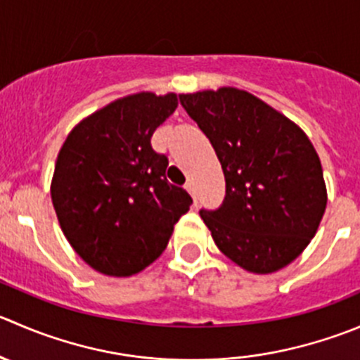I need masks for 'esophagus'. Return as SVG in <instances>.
<instances>
[{
    "label": "esophagus",
    "mask_w": 360,
    "mask_h": 360,
    "mask_svg": "<svg viewBox=\"0 0 360 360\" xmlns=\"http://www.w3.org/2000/svg\"><path fill=\"white\" fill-rule=\"evenodd\" d=\"M184 188H186V191H188V193L191 195V197H193L195 204H197V191H195V186H193V183H191V181H188V183L184 184Z\"/></svg>",
    "instance_id": "1"
}]
</instances>
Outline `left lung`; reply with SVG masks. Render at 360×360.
<instances>
[{"label":"left lung","mask_w":360,"mask_h":360,"mask_svg":"<svg viewBox=\"0 0 360 360\" xmlns=\"http://www.w3.org/2000/svg\"><path fill=\"white\" fill-rule=\"evenodd\" d=\"M214 148L225 176L218 209H200L216 246L250 273L267 274L302 253L327 205L322 165L304 131L236 87L179 95Z\"/></svg>","instance_id":"1"}]
</instances>
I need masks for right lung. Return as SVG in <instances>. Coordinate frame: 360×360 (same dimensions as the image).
<instances>
[{"label":"right lung","instance_id":"add662e5","mask_svg":"<svg viewBox=\"0 0 360 360\" xmlns=\"http://www.w3.org/2000/svg\"><path fill=\"white\" fill-rule=\"evenodd\" d=\"M176 107L174 93L121 98L77 124L59 151L52 204L68 243L98 273H141L193 204L167 181L169 158L151 146Z\"/></svg>","mask_w":360,"mask_h":360}]
</instances>
